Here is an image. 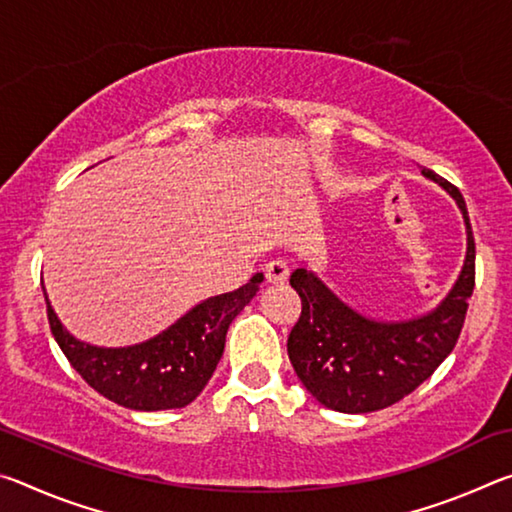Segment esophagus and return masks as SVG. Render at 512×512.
I'll use <instances>...</instances> for the list:
<instances>
[{"instance_id":"esophagus-1","label":"esophagus","mask_w":512,"mask_h":512,"mask_svg":"<svg viewBox=\"0 0 512 512\" xmlns=\"http://www.w3.org/2000/svg\"><path fill=\"white\" fill-rule=\"evenodd\" d=\"M264 277H266V282H271V284L287 282L289 280L287 262H284V259H273V262H268L264 266Z\"/></svg>"}]
</instances>
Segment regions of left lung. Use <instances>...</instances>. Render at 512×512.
I'll use <instances>...</instances> for the list:
<instances>
[{
  "mask_svg": "<svg viewBox=\"0 0 512 512\" xmlns=\"http://www.w3.org/2000/svg\"><path fill=\"white\" fill-rule=\"evenodd\" d=\"M422 173L454 196L467 225V255L454 289L438 309L406 323H377L334 296L307 268L291 273L302 300L287 350L302 384L327 409L370 413L413 393L447 359L461 336L474 291V235L458 187L438 173Z\"/></svg>",
  "mask_w": 512,
  "mask_h": 512,
  "instance_id": "8db88e82",
  "label": "left lung"
}]
</instances>
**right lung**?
Here are the masks:
<instances>
[{
    "mask_svg": "<svg viewBox=\"0 0 512 512\" xmlns=\"http://www.w3.org/2000/svg\"><path fill=\"white\" fill-rule=\"evenodd\" d=\"M262 280L257 273L237 291L201 302L167 332L133 348H94L76 341L60 325L45 293L47 318L72 368L106 400L133 411L183 409L210 381L230 323L255 298Z\"/></svg>",
    "mask_w": 512,
    "mask_h": 512,
    "instance_id": "1",
    "label": "right lung"
}]
</instances>
